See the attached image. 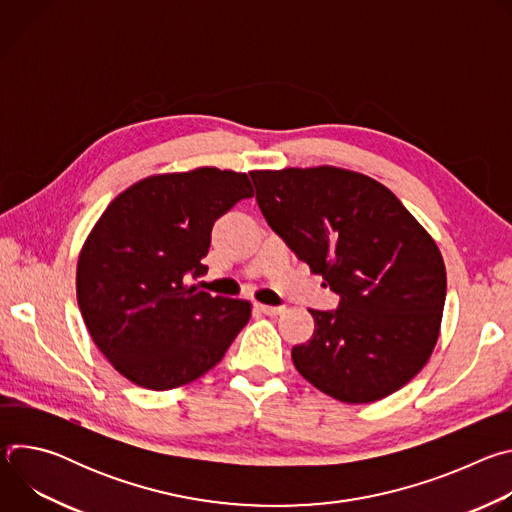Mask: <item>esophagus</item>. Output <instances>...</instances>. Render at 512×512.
Masks as SVG:
<instances>
[{
    "instance_id": "1",
    "label": "esophagus",
    "mask_w": 512,
    "mask_h": 512,
    "mask_svg": "<svg viewBox=\"0 0 512 512\" xmlns=\"http://www.w3.org/2000/svg\"><path fill=\"white\" fill-rule=\"evenodd\" d=\"M257 310L267 314V316H279L285 308L283 306H265V304H257Z\"/></svg>"
}]
</instances>
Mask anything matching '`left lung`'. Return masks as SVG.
I'll use <instances>...</instances> for the list:
<instances>
[{
	"instance_id": "left-lung-1",
	"label": "left lung",
	"mask_w": 512,
	"mask_h": 512,
	"mask_svg": "<svg viewBox=\"0 0 512 512\" xmlns=\"http://www.w3.org/2000/svg\"><path fill=\"white\" fill-rule=\"evenodd\" d=\"M267 225L340 298L310 310L314 336L291 348L296 369L344 403H373L427 362L446 302L440 249L377 180L340 168L249 174Z\"/></svg>"
}]
</instances>
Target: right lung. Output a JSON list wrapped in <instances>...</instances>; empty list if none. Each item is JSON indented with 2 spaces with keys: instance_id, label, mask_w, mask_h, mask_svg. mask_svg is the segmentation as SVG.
Segmentation results:
<instances>
[{
  "instance_id": "obj_1",
  "label": "right lung",
  "mask_w": 512,
  "mask_h": 512,
  "mask_svg": "<svg viewBox=\"0 0 512 512\" xmlns=\"http://www.w3.org/2000/svg\"><path fill=\"white\" fill-rule=\"evenodd\" d=\"M251 196L247 174L198 168L145 178L101 214L79 257L77 300L93 342L131 383L168 391L202 377L249 322V302L188 281L206 273L216 218Z\"/></svg>"
}]
</instances>
